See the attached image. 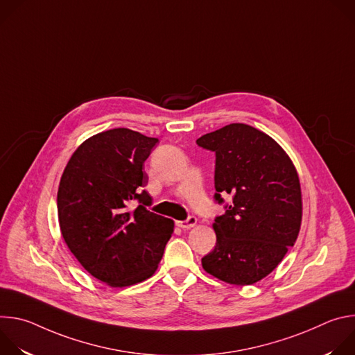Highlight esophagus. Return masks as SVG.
<instances>
[{"label":"esophagus","instance_id":"1","mask_svg":"<svg viewBox=\"0 0 355 355\" xmlns=\"http://www.w3.org/2000/svg\"><path fill=\"white\" fill-rule=\"evenodd\" d=\"M175 225L178 227H181V229H191V227H193L196 225V218L195 216H189L187 220H178Z\"/></svg>","mask_w":355,"mask_h":355}]
</instances>
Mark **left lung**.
<instances>
[{"label": "left lung", "instance_id": "8db88e82", "mask_svg": "<svg viewBox=\"0 0 355 355\" xmlns=\"http://www.w3.org/2000/svg\"><path fill=\"white\" fill-rule=\"evenodd\" d=\"M196 143L216 153L215 199L232 204L212 225L216 245L202 267L232 285H252L271 274L297 239L302 191L286 151L267 133L230 123Z\"/></svg>", "mask_w": 355, "mask_h": 355}]
</instances>
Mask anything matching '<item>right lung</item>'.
<instances>
[{"label":"right lung","instance_id":"right-lung-1","mask_svg":"<svg viewBox=\"0 0 355 355\" xmlns=\"http://www.w3.org/2000/svg\"><path fill=\"white\" fill-rule=\"evenodd\" d=\"M159 140L118 128L84 140L59 184L58 216L64 243L94 278L123 288L150 278L174 222L147 211L143 164ZM137 198L141 205L130 208Z\"/></svg>","mask_w":355,"mask_h":355}]
</instances>
